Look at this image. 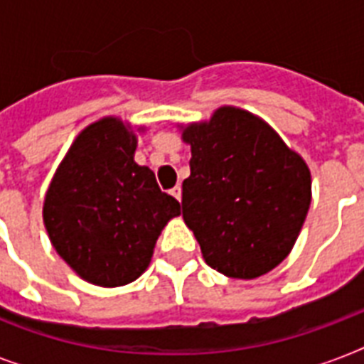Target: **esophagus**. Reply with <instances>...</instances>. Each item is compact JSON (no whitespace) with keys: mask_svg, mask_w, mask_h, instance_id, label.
<instances>
[{"mask_svg":"<svg viewBox=\"0 0 364 364\" xmlns=\"http://www.w3.org/2000/svg\"><path fill=\"white\" fill-rule=\"evenodd\" d=\"M170 194H171V196H173V198H177V200H179V202H181V187H179V185H176V187L171 188Z\"/></svg>","mask_w":364,"mask_h":364,"instance_id":"obj_1","label":"esophagus"}]
</instances>
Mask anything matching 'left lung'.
Here are the masks:
<instances>
[{"label":"left lung","instance_id":"8db88e82","mask_svg":"<svg viewBox=\"0 0 364 364\" xmlns=\"http://www.w3.org/2000/svg\"><path fill=\"white\" fill-rule=\"evenodd\" d=\"M191 176L183 219L205 262L228 277L253 279L294 245L311 202L310 170L259 117L221 107L183 130Z\"/></svg>","mask_w":364,"mask_h":364}]
</instances>
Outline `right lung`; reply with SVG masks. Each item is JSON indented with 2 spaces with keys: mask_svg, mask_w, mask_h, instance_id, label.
I'll use <instances>...</instances> for the list:
<instances>
[{
  "mask_svg": "<svg viewBox=\"0 0 364 364\" xmlns=\"http://www.w3.org/2000/svg\"><path fill=\"white\" fill-rule=\"evenodd\" d=\"M136 136L107 117L77 136L54 173L43 219L58 255L87 282L119 287L145 272L154 243L181 213L153 170L134 162Z\"/></svg>",
  "mask_w": 364,
  "mask_h": 364,
  "instance_id": "1",
  "label": "right lung"
}]
</instances>
